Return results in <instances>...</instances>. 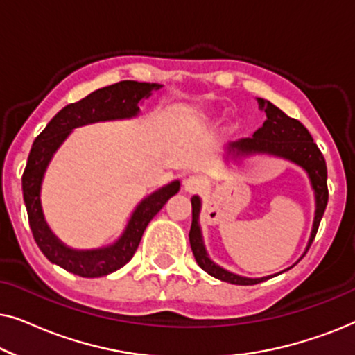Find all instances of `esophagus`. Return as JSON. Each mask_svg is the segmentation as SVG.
<instances>
[{
	"label": "esophagus",
	"mask_w": 355,
	"mask_h": 355,
	"mask_svg": "<svg viewBox=\"0 0 355 355\" xmlns=\"http://www.w3.org/2000/svg\"><path fill=\"white\" fill-rule=\"evenodd\" d=\"M202 187H203L202 181H200V179H198V178H196V176L187 178L186 181H184V191H186L187 193H197V192H200Z\"/></svg>",
	"instance_id": "obj_1"
}]
</instances>
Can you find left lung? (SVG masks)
<instances>
[{
	"instance_id": "obj_1",
	"label": "left lung",
	"mask_w": 355,
	"mask_h": 355,
	"mask_svg": "<svg viewBox=\"0 0 355 355\" xmlns=\"http://www.w3.org/2000/svg\"><path fill=\"white\" fill-rule=\"evenodd\" d=\"M259 101V108L265 111L266 121L259 130H255L254 135L249 139H241L237 142L230 144L227 148L226 158L234 159L239 163L242 158L254 157V155H268V157H276L288 159V162L297 164L299 168H302L310 179V186L313 189L315 193V218H313V226L312 232H310L309 244L305 252L309 250L310 244L315 239V234L318 231V225L322 221V216L324 213L328 203V187H327V163L322 152H320L317 144L313 142L312 135L307 129L304 128V124H300L297 119L289 118L288 114H284L278 106L270 103L268 100L257 98ZM192 226L191 232H189V241H191V247L196 257L198 266L203 271H207L208 275L213 278L225 281V283L231 284H239V286H250V284H259L261 281H266L273 276L284 273L279 271L276 275L263 276V278H247V276H241L232 273L223 268L218 263H215L205 249V242H203L202 236V227L198 223L202 210V200L198 196L192 197ZM304 252V255H305ZM302 255V257H304ZM300 257V259H302ZM299 261V260H297Z\"/></svg>"
}]
</instances>
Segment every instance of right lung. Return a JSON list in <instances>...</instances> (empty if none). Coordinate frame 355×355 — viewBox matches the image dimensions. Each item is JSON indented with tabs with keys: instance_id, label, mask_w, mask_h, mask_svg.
I'll return each instance as SVG.
<instances>
[{
	"instance_id": "right-lung-1",
	"label": "right lung",
	"mask_w": 355,
	"mask_h": 355,
	"mask_svg": "<svg viewBox=\"0 0 355 355\" xmlns=\"http://www.w3.org/2000/svg\"><path fill=\"white\" fill-rule=\"evenodd\" d=\"M162 87L150 82L123 80L92 92L77 103L64 106L35 139L28 153L26 171L22 174V192L33 239L51 263H56L82 278H100L119 270L134 257L145 227L152 218L162 210L169 198L179 192L181 182L176 179L145 197L135 207L119 239L100 249L79 250L67 247L50 230L42 210L40 192L43 176L53 155L69 137L72 130L80 125L103 121L135 118L140 113V101L148 98L153 90Z\"/></svg>"
}]
</instances>
